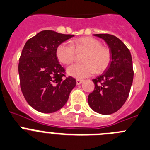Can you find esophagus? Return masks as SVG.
I'll list each match as a JSON object with an SVG mask.
<instances>
[{
	"label": "esophagus",
	"instance_id": "34e87169",
	"mask_svg": "<svg viewBox=\"0 0 150 150\" xmlns=\"http://www.w3.org/2000/svg\"><path fill=\"white\" fill-rule=\"evenodd\" d=\"M82 82H83V80H79V79H77V80H76V83H77V85L81 84V83Z\"/></svg>",
	"mask_w": 150,
	"mask_h": 150
}]
</instances>
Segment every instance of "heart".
Masks as SVG:
<instances>
[{"label": "heart", "mask_w": 150, "mask_h": 150, "mask_svg": "<svg viewBox=\"0 0 150 150\" xmlns=\"http://www.w3.org/2000/svg\"><path fill=\"white\" fill-rule=\"evenodd\" d=\"M86 51L83 63H76L67 69V73L74 78H84L101 73L108 69L111 61V52L108 47L102 45L99 40L93 37H82L72 41V44L63 42L57 46L56 55L60 63L69 65L73 62L75 52Z\"/></svg>", "instance_id": "1"}]
</instances>
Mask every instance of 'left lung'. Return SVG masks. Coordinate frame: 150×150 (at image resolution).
I'll use <instances>...</instances> for the list:
<instances>
[{"instance_id":"8db88e82","label":"left lung","mask_w":150,"mask_h":150,"mask_svg":"<svg viewBox=\"0 0 150 150\" xmlns=\"http://www.w3.org/2000/svg\"><path fill=\"white\" fill-rule=\"evenodd\" d=\"M105 40L111 52V61L105 72L93 80L95 88L88 96V104L98 114H111L124 105L129 95L134 71L130 51L117 36L94 34Z\"/></svg>"}]
</instances>
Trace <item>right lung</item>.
Instances as JSON below:
<instances>
[{"label":"right lung","mask_w":150,"mask_h":150,"mask_svg":"<svg viewBox=\"0 0 150 150\" xmlns=\"http://www.w3.org/2000/svg\"><path fill=\"white\" fill-rule=\"evenodd\" d=\"M74 35L42 30L29 39L18 63L20 86L28 103L37 111L50 114L60 110L76 85L74 78H66L56 49Z\"/></svg>","instance_id":"obj_1"}]
</instances>
